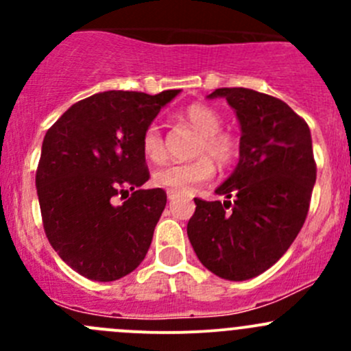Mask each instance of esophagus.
I'll return each instance as SVG.
<instances>
[{"label":"esophagus","instance_id":"esophagus-1","mask_svg":"<svg viewBox=\"0 0 351 351\" xmlns=\"http://www.w3.org/2000/svg\"><path fill=\"white\" fill-rule=\"evenodd\" d=\"M166 197H168V200H175V198L180 197V193L173 192V190H168V192H166Z\"/></svg>","mask_w":351,"mask_h":351}]
</instances>
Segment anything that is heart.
I'll use <instances>...</instances> for the list:
<instances>
[{"mask_svg":"<svg viewBox=\"0 0 351 351\" xmlns=\"http://www.w3.org/2000/svg\"><path fill=\"white\" fill-rule=\"evenodd\" d=\"M185 119L202 134L198 143V154L210 155L217 165H231L239 153V144L234 136L222 132V119L214 108L204 104H193L185 108ZM143 153L149 161L159 162L165 158V143L161 130L156 123L144 130ZM214 165L206 156L189 162H168L153 173L154 185L173 190L176 193H192L197 186L204 185L214 176Z\"/></svg>","mask_w":351,"mask_h":351,"instance_id":"obj_1","label":"heart"}]
</instances>
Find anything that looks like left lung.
Masks as SVG:
<instances>
[{
  "label": "left lung",
  "mask_w": 351,
  "mask_h": 351,
  "mask_svg": "<svg viewBox=\"0 0 351 351\" xmlns=\"http://www.w3.org/2000/svg\"><path fill=\"white\" fill-rule=\"evenodd\" d=\"M241 127L239 161L215 189L231 200L195 198L186 234L207 270L250 280L277 263L299 234L316 183L307 123L285 101L247 88H219Z\"/></svg>",
  "instance_id": "1"
}]
</instances>
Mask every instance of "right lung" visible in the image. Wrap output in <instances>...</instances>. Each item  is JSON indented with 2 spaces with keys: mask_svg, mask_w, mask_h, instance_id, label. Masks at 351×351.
Segmentation results:
<instances>
[{
  "mask_svg": "<svg viewBox=\"0 0 351 351\" xmlns=\"http://www.w3.org/2000/svg\"><path fill=\"white\" fill-rule=\"evenodd\" d=\"M178 93H95L45 134L35 176L45 236L62 261L90 280L125 277L149 250L166 192L136 190L149 180L141 141ZM119 193L130 198L117 206Z\"/></svg>",
  "mask_w": 351,
  "mask_h": 351,
  "instance_id": "add662e5",
  "label": "right lung"
}]
</instances>
